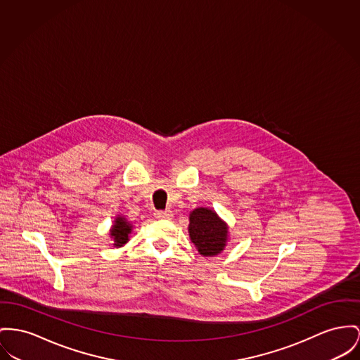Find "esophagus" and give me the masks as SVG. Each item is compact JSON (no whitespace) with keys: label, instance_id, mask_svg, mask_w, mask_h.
I'll use <instances>...</instances> for the list:
<instances>
[{"label":"esophagus","instance_id":"1","mask_svg":"<svg viewBox=\"0 0 360 360\" xmlns=\"http://www.w3.org/2000/svg\"><path fill=\"white\" fill-rule=\"evenodd\" d=\"M154 217L155 218H158V219H169L170 217H172V212H169V210H165V212H155L154 213Z\"/></svg>","mask_w":360,"mask_h":360}]
</instances>
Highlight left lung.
Instances as JSON below:
<instances>
[{"instance_id":"8db88e82","label":"left lung","mask_w":360,"mask_h":360,"mask_svg":"<svg viewBox=\"0 0 360 360\" xmlns=\"http://www.w3.org/2000/svg\"><path fill=\"white\" fill-rule=\"evenodd\" d=\"M188 233L200 255L216 257L226 247L229 226L213 209L196 207L190 213Z\"/></svg>"}]
</instances>
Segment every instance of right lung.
I'll list each match as a JSON object with an SVG mask.
<instances>
[{"instance_id": "obj_1", "label": "right lung", "mask_w": 360, "mask_h": 360, "mask_svg": "<svg viewBox=\"0 0 360 360\" xmlns=\"http://www.w3.org/2000/svg\"><path fill=\"white\" fill-rule=\"evenodd\" d=\"M134 225L125 218V216H116L113 225L109 231V236L113 240V245L116 248H120L124 244L129 241V235L132 233Z\"/></svg>"}]
</instances>
